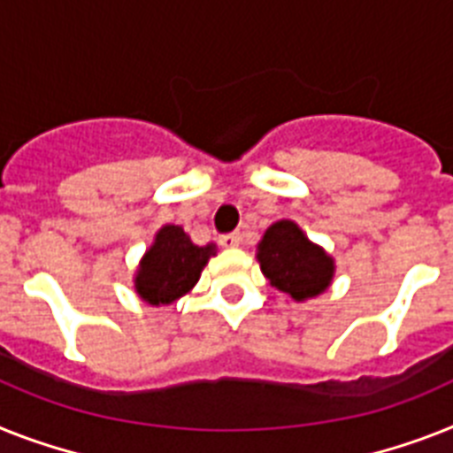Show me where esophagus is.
Instances as JSON below:
<instances>
[{
  "label": "esophagus",
  "mask_w": 453,
  "mask_h": 453,
  "mask_svg": "<svg viewBox=\"0 0 453 453\" xmlns=\"http://www.w3.org/2000/svg\"><path fill=\"white\" fill-rule=\"evenodd\" d=\"M219 242H222L224 248H238L241 245V234H224L219 235Z\"/></svg>",
  "instance_id": "obj_1"
}]
</instances>
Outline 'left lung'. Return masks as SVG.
<instances>
[{
	"label": "left lung",
	"mask_w": 453,
	"mask_h": 453,
	"mask_svg": "<svg viewBox=\"0 0 453 453\" xmlns=\"http://www.w3.org/2000/svg\"><path fill=\"white\" fill-rule=\"evenodd\" d=\"M257 259L268 282L294 301L319 296L334 280V259L308 241L291 219H280L268 226L257 248Z\"/></svg>",
	"instance_id": "obj_1"
}]
</instances>
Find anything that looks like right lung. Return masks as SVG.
<instances>
[{"label": "right lung", "instance_id": "obj_1", "mask_svg": "<svg viewBox=\"0 0 453 453\" xmlns=\"http://www.w3.org/2000/svg\"><path fill=\"white\" fill-rule=\"evenodd\" d=\"M218 248L194 245L182 226L166 224L157 231L155 242L143 254L134 278L136 294L150 305H168L192 289L201 278V271Z\"/></svg>", "mask_w": 453, "mask_h": 453}]
</instances>
